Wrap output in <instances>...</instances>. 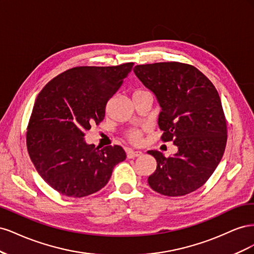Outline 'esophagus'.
I'll return each mask as SVG.
<instances>
[{
  "label": "esophagus",
  "instance_id": "1",
  "mask_svg": "<svg viewBox=\"0 0 254 254\" xmlns=\"http://www.w3.org/2000/svg\"><path fill=\"white\" fill-rule=\"evenodd\" d=\"M142 156H143V152H141V151H134L132 149L127 150V158L128 159H134V158L142 157Z\"/></svg>",
  "mask_w": 254,
  "mask_h": 254
}]
</instances>
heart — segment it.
<instances>
[{"label": "heart", "instance_id": "heart-1", "mask_svg": "<svg viewBox=\"0 0 254 254\" xmlns=\"http://www.w3.org/2000/svg\"><path fill=\"white\" fill-rule=\"evenodd\" d=\"M136 91L140 92V91H143V90H136ZM142 135H143V130L142 129H137V128L130 129L129 131L127 132V134H126L128 141L130 143L134 144V145H139L142 142Z\"/></svg>", "mask_w": 254, "mask_h": 254}]
</instances>
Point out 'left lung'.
<instances>
[{"label": "left lung", "instance_id": "left-lung-1", "mask_svg": "<svg viewBox=\"0 0 254 254\" xmlns=\"http://www.w3.org/2000/svg\"><path fill=\"white\" fill-rule=\"evenodd\" d=\"M134 74L155 93L162 108L158 124L161 140L174 142L178 152L164 157L157 150V170L148 177L157 193L184 196L210 178L224 156L227 122L217 90L195 66L170 61L136 65Z\"/></svg>", "mask_w": 254, "mask_h": 254}]
</instances>
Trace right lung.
Masks as SVG:
<instances>
[{
	"instance_id": "obj_1",
	"label": "right lung",
	"mask_w": 254,
	"mask_h": 254,
	"mask_svg": "<svg viewBox=\"0 0 254 254\" xmlns=\"http://www.w3.org/2000/svg\"><path fill=\"white\" fill-rule=\"evenodd\" d=\"M132 66H76L38 94L26 146L37 172L58 193L74 198L96 193L108 183L114 166L126 159L121 146L95 147L83 136L92 124L104 120L107 103Z\"/></svg>"
}]
</instances>
